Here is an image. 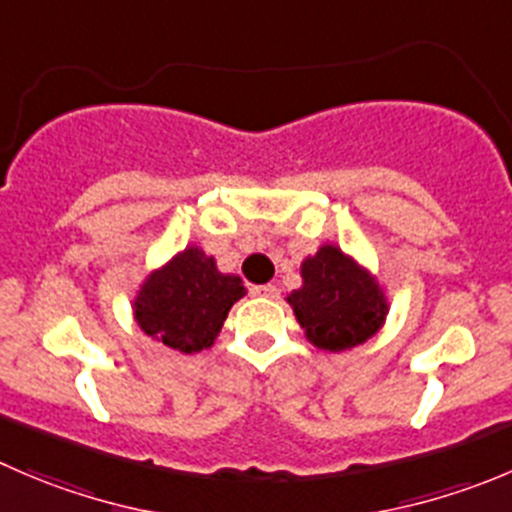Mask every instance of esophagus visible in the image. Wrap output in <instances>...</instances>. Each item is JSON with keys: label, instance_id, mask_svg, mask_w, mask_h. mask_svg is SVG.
<instances>
[{"label": "esophagus", "instance_id": "1", "mask_svg": "<svg viewBox=\"0 0 512 512\" xmlns=\"http://www.w3.org/2000/svg\"><path fill=\"white\" fill-rule=\"evenodd\" d=\"M252 295L267 297V300H277L280 297V290L275 285H255L252 287Z\"/></svg>", "mask_w": 512, "mask_h": 512}]
</instances>
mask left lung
<instances>
[{
    "label": "left lung",
    "instance_id": "left-lung-1",
    "mask_svg": "<svg viewBox=\"0 0 512 512\" xmlns=\"http://www.w3.org/2000/svg\"><path fill=\"white\" fill-rule=\"evenodd\" d=\"M302 285L285 297L317 350L342 352L370 340L390 312V300L370 267L325 242L300 265Z\"/></svg>",
    "mask_w": 512,
    "mask_h": 512
}]
</instances>
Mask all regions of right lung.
I'll return each instance as SVG.
<instances>
[{
  "instance_id": "right-lung-1",
  "label": "right lung",
  "mask_w": 512,
  "mask_h": 512,
  "mask_svg": "<svg viewBox=\"0 0 512 512\" xmlns=\"http://www.w3.org/2000/svg\"><path fill=\"white\" fill-rule=\"evenodd\" d=\"M245 295L240 277L220 272L215 257L187 245L147 272L132 297V317L152 340L192 355L215 345L227 312Z\"/></svg>"
}]
</instances>
